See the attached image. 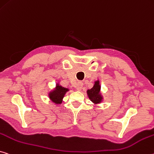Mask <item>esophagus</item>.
<instances>
[{"label": "esophagus", "mask_w": 154, "mask_h": 154, "mask_svg": "<svg viewBox=\"0 0 154 154\" xmlns=\"http://www.w3.org/2000/svg\"><path fill=\"white\" fill-rule=\"evenodd\" d=\"M83 85L84 84H83L82 82H78L77 84V86H76V89L77 90H81L83 88Z\"/></svg>", "instance_id": "1"}]
</instances>
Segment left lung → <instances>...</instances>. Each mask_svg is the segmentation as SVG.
<instances>
[{
    "label": "left lung",
    "instance_id": "obj_1",
    "mask_svg": "<svg viewBox=\"0 0 154 154\" xmlns=\"http://www.w3.org/2000/svg\"><path fill=\"white\" fill-rule=\"evenodd\" d=\"M101 86L99 85V81H96L94 82V86L91 89L87 90V94L90 101L93 102L94 104L101 103L103 99V97L100 93Z\"/></svg>",
    "mask_w": 154,
    "mask_h": 154
}]
</instances>
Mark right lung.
Instances as JSON below:
<instances>
[{
  "label": "right lung",
  "instance_id": "obj_1",
  "mask_svg": "<svg viewBox=\"0 0 154 154\" xmlns=\"http://www.w3.org/2000/svg\"><path fill=\"white\" fill-rule=\"evenodd\" d=\"M68 90H69L68 88H66L60 86L59 84H57L55 88L50 92L48 96L53 103L56 104H61L62 103V99L64 98L65 94Z\"/></svg>",
  "mask_w": 154,
  "mask_h": 154
}]
</instances>
